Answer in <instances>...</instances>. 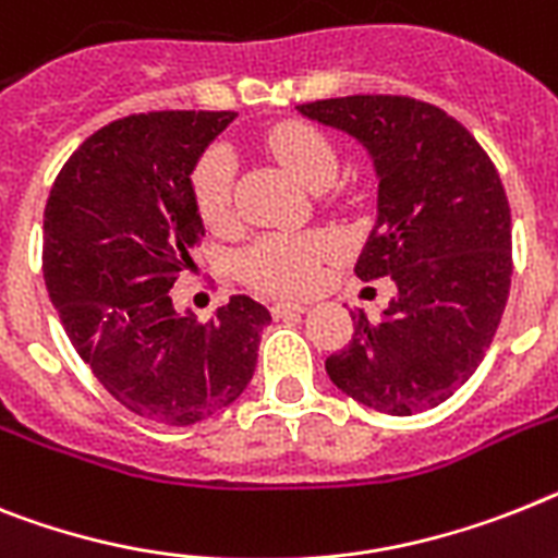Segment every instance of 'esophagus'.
I'll return each mask as SVG.
<instances>
[{"instance_id":"34e87169","label":"esophagus","mask_w":558,"mask_h":558,"mask_svg":"<svg viewBox=\"0 0 558 558\" xmlns=\"http://www.w3.org/2000/svg\"><path fill=\"white\" fill-rule=\"evenodd\" d=\"M303 312H308L306 303H298V301H278V303H271V315H275V317L303 315Z\"/></svg>"}]
</instances>
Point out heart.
Segmentation results:
<instances>
[{
    "label": "heart",
    "mask_w": 558,
    "mask_h": 558,
    "mask_svg": "<svg viewBox=\"0 0 558 558\" xmlns=\"http://www.w3.org/2000/svg\"><path fill=\"white\" fill-rule=\"evenodd\" d=\"M264 147L308 190H326L337 178L335 144L306 121H283L271 128ZM192 198L209 229L223 232L235 227V161L229 149L213 147L201 156L192 172ZM331 255L335 238L326 232H269L241 252L238 275L260 292L298 294L315 287Z\"/></svg>",
    "instance_id": "heart-1"
}]
</instances>
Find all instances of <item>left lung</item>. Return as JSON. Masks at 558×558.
<instances>
[{"mask_svg": "<svg viewBox=\"0 0 558 558\" xmlns=\"http://www.w3.org/2000/svg\"><path fill=\"white\" fill-rule=\"evenodd\" d=\"M298 110L372 153L377 223L354 275L397 283L380 323L351 315L354 335L326 372L383 414L437 409L476 372L508 303L513 255L499 172L474 135L428 101L343 96Z\"/></svg>", "mask_w": 558, "mask_h": 558, "instance_id": "left-lung-1", "label": "left lung"}]
</instances>
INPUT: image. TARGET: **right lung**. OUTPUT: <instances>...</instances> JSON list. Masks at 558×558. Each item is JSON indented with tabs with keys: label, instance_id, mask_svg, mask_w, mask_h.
I'll use <instances>...</instances> for the list:
<instances>
[{
	"label": "right lung",
	"instance_id": "right-lung-1",
	"mask_svg": "<svg viewBox=\"0 0 558 558\" xmlns=\"http://www.w3.org/2000/svg\"><path fill=\"white\" fill-rule=\"evenodd\" d=\"M232 110L133 112L84 138L45 204L41 271L78 357L107 395L161 425H195L250 386L269 312L246 294L209 323L170 289L204 223L190 172Z\"/></svg>",
	"mask_w": 558,
	"mask_h": 558
}]
</instances>
